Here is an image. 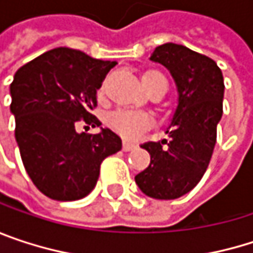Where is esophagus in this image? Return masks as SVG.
Listing matches in <instances>:
<instances>
[{"label": "esophagus", "instance_id": "34e87169", "mask_svg": "<svg viewBox=\"0 0 253 253\" xmlns=\"http://www.w3.org/2000/svg\"><path fill=\"white\" fill-rule=\"evenodd\" d=\"M134 148H136V143L128 142V140H125V142H123V149H125V151H131V149H134Z\"/></svg>", "mask_w": 253, "mask_h": 253}]
</instances>
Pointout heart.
Returning <instances> with one entry per match:
<instances>
[{
	"mask_svg": "<svg viewBox=\"0 0 253 253\" xmlns=\"http://www.w3.org/2000/svg\"><path fill=\"white\" fill-rule=\"evenodd\" d=\"M163 79L164 76L158 72H145L142 75V83L146 87H149L155 80ZM108 123L116 131L126 137H134L139 133H142L146 127L149 126L151 120L146 114L137 113V111H128V110H117L108 117Z\"/></svg>",
	"mask_w": 253,
	"mask_h": 253,
	"instance_id": "b5f03b06",
	"label": "heart"
}]
</instances>
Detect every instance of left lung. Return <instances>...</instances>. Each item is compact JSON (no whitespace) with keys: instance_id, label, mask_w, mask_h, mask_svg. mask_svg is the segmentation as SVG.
<instances>
[{"instance_id":"8db88e82","label":"left lung","mask_w":253,"mask_h":253,"mask_svg":"<svg viewBox=\"0 0 253 253\" xmlns=\"http://www.w3.org/2000/svg\"><path fill=\"white\" fill-rule=\"evenodd\" d=\"M149 60L170 72L178 102L166 130L169 139L140 145L151 163L134 181L149 198L177 199L199 183L211 161L223 116L224 80L214 60L183 45H160Z\"/></svg>"}]
</instances>
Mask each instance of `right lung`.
Listing matches in <instances>:
<instances>
[{
  "mask_svg": "<svg viewBox=\"0 0 253 253\" xmlns=\"http://www.w3.org/2000/svg\"><path fill=\"white\" fill-rule=\"evenodd\" d=\"M116 61H102L72 48L51 49L20 67L10 84V111L16 142L33 184L55 201L87 196L99 177L101 163L122 149L110 128L77 133L76 123L92 127L96 90Z\"/></svg>",
  "mask_w": 253,
  "mask_h": 253,
  "instance_id": "right-lung-1",
  "label": "right lung"
}]
</instances>
